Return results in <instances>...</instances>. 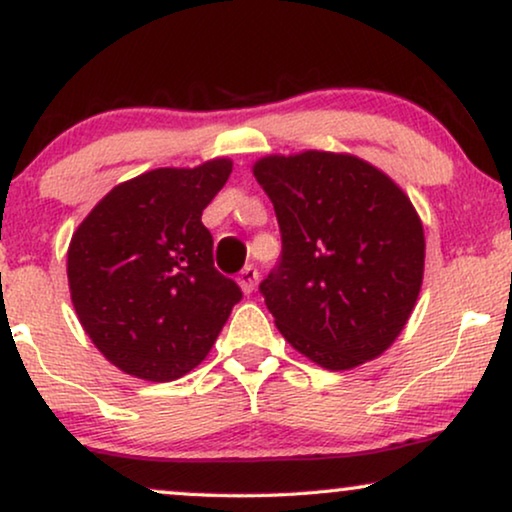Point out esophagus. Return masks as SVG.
Returning <instances> with one entry per match:
<instances>
[{"mask_svg":"<svg viewBox=\"0 0 512 512\" xmlns=\"http://www.w3.org/2000/svg\"><path fill=\"white\" fill-rule=\"evenodd\" d=\"M237 282H240L244 293H251L258 284V270L254 268V265H247V268H244L240 275H237Z\"/></svg>","mask_w":512,"mask_h":512,"instance_id":"1","label":"esophagus"}]
</instances>
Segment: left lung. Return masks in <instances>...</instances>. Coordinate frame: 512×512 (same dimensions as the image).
<instances>
[{"mask_svg":"<svg viewBox=\"0 0 512 512\" xmlns=\"http://www.w3.org/2000/svg\"><path fill=\"white\" fill-rule=\"evenodd\" d=\"M254 177L275 207L282 256L258 291L307 359L349 370L408 324L424 277V228L408 195L366 160L268 156Z\"/></svg>","mask_w":512,"mask_h":512,"instance_id":"8db88e82","label":"left lung"}]
</instances>
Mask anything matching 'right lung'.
<instances>
[{
	"label": "right lung",
	"mask_w": 512,
	"mask_h": 512,
	"mask_svg": "<svg viewBox=\"0 0 512 512\" xmlns=\"http://www.w3.org/2000/svg\"><path fill=\"white\" fill-rule=\"evenodd\" d=\"M233 163L160 167L97 202L67 251L74 310L93 345L123 373L170 382L205 361L242 300L214 268L202 209Z\"/></svg>",
	"instance_id": "1"
}]
</instances>
